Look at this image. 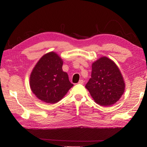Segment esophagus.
Wrapping results in <instances>:
<instances>
[{
	"label": "esophagus",
	"mask_w": 147,
	"mask_h": 147,
	"mask_svg": "<svg viewBox=\"0 0 147 147\" xmlns=\"http://www.w3.org/2000/svg\"><path fill=\"white\" fill-rule=\"evenodd\" d=\"M83 83H84V82H83V80H81L79 81L78 84H80V85H83Z\"/></svg>",
	"instance_id": "1"
}]
</instances>
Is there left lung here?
I'll return each mask as SVG.
<instances>
[{
  "mask_svg": "<svg viewBox=\"0 0 147 147\" xmlns=\"http://www.w3.org/2000/svg\"><path fill=\"white\" fill-rule=\"evenodd\" d=\"M92 68V78L85 87L93 99L102 106L115 104L125 90V83L117 65L103 56L93 62Z\"/></svg>",
  "mask_w": 147,
  "mask_h": 147,
  "instance_id": "obj_1",
  "label": "left lung"
}]
</instances>
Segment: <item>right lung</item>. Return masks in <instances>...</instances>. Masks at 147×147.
Segmentation results:
<instances>
[{
	"instance_id": "1",
	"label": "right lung",
	"mask_w": 147,
	"mask_h": 147,
	"mask_svg": "<svg viewBox=\"0 0 147 147\" xmlns=\"http://www.w3.org/2000/svg\"><path fill=\"white\" fill-rule=\"evenodd\" d=\"M63 61L57 54L43 55L33 67L30 86L37 98L47 104H55L64 97L73 84L67 73L62 71Z\"/></svg>"
}]
</instances>
